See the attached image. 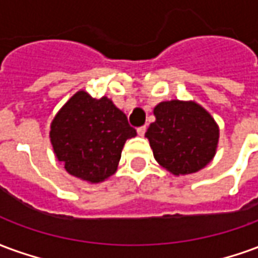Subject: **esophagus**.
Here are the masks:
<instances>
[{
  "label": "esophagus",
  "mask_w": 258,
  "mask_h": 258,
  "mask_svg": "<svg viewBox=\"0 0 258 258\" xmlns=\"http://www.w3.org/2000/svg\"><path fill=\"white\" fill-rule=\"evenodd\" d=\"M137 133H138V135H140V137H144V135H145V133H146V127H145V125H142V127H140V128L137 130Z\"/></svg>",
  "instance_id": "1"
}]
</instances>
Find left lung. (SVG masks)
Here are the masks:
<instances>
[{"label":"left lung","instance_id":"1","mask_svg":"<svg viewBox=\"0 0 258 258\" xmlns=\"http://www.w3.org/2000/svg\"><path fill=\"white\" fill-rule=\"evenodd\" d=\"M145 137L156 162L174 175L198 173L214 159L220 127L195 101L160 102Z\"/></svg>","mask_w":258,"mask_h":258}]
</instances>
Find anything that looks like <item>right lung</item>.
I'll use <instances>...</instances> for the list:
<instances>
[{"instance_id":"obj_1","label":"right lung","mask_w":258,"mask_h":258,"mask_svg":"<svg viewBox=\"0 0 258 258\" xmlns=\"http://www.w3.org/2000/svg\"><path fill=\"white\" fill-rule=\"evenodd\" d=\"M137 135L112 99L77 91L55 114L49 140L70 175L99 184L117 171L125 141Z\"/></svg>"}]
</instances>
